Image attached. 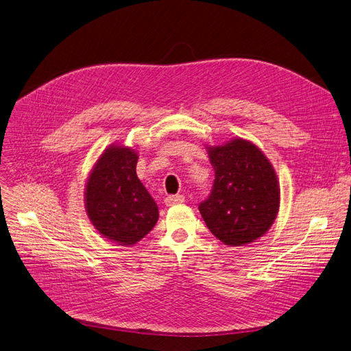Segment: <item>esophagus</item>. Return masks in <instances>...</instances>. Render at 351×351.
Instances as JSON below:
<instances>
[{
    "instance_id": "esophagus-1",
    "label": "esophagus",
    "mask_w": 351,
    "mask_h": 351,
    "mask_svg": "<svg viewBox=\"0 0 351 351\" xmlns=\"http://www.w3.org/2000/svg\"><path fill=\"white\" fill-rule=\"evenodd\" d=\"M165 204L167 206H174V204H181V203H184L186 202V199H184V195H181V194H177V195H168V197H165Z\"/></svg>"
}]
</instances>
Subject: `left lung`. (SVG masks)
I'll return each instance as SVG.
<instances>
[{
  "instance_id": "1",
  "label": "left lung",
  "mask_w": 351,
  "mask_h": 351,
  "mask_svg": "<svg viewBox=\"0 0 351 351\" xmlns=\"http://www.w3.org/2000/svg\"><path fill=\"white\" fill-rule=\"evenodd\" d=\"M215 183L199 210L208 230L229 246L256 241L279 210V183L263 152L242 138L207 147Z\"/></svg>"
}]
</instances>
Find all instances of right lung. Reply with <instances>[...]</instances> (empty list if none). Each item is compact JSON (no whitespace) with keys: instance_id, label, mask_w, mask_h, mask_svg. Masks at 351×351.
<instances>
[{"instance_id":"1","label":"right lung","mask_w":351,"mask_h":351,"mask_svg":"<svg viewBox=\"0 0 351 351\" xmlns=\"http://www.w3.org/2000/svg\"><path fill=\"white\" fill-rule=\"evenodd\" d=\"M138 154L110 145L86 183L85 206L95 229L122 246L135 245L158 220V207L136 177Z\"/></svg>"}]
</instances>
